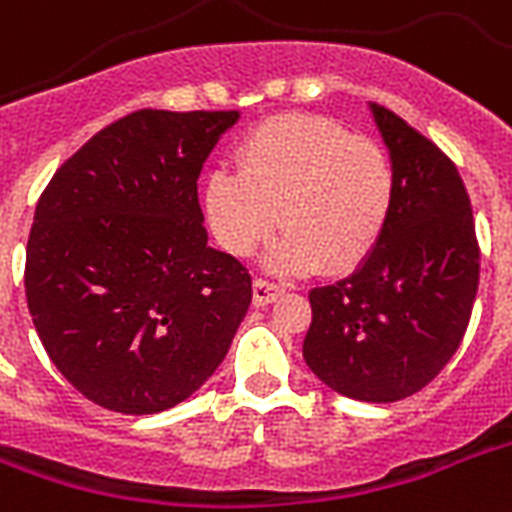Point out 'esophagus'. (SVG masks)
<instances>
[{
    "instance_id": "esophagus-1",
    "label": "esophagus",
    "mask_w": 512,
    "mask_h": 512,
    "mask_svg": "<svg viewBox=\"0 0 512 512\" xmlns=\"http://www.w3.org/2000/svg\"><path fill=\"white\" fill-rule=\"evenodd\" d=\"M279 295H284V287L282 284L271 282V279H255V284H252V300H255V306H268V303H273V300L279 298Z\"/></svg>"
}]
</instances>
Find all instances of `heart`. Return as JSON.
Returning <instances> with one entry per match:
<instances>
[{
    "label": "heart",
    "mask_w": 512,
    "mask_h": 512,
    "mask_svg": "<svg viewBox=\"0 0 512 512\" xmlns=\"http://www.w3.org/2000/svg\"><path fill=\"white\" fill-rule=\"evenodd\" d=\"M206 217L230 255H249L276 225L268 252L279 271L317 263L351 268L373 252L395 204V169L368 136L327 117L279 115L255 126L236 147V171L206 179Z\"/></svg>",
    "instance_id": "1"
}]
</instances>
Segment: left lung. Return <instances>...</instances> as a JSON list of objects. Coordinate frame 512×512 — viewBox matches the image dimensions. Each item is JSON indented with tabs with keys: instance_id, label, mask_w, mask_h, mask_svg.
Here are the masks:
<instances>
[{
	"instance_id": "left-lung-1",
	"label": "left lung",
	"mask_w": 512,
	"mask_h": 512,
	"mask_svg": "<svg viewBox=\"0 0 512 512\" xmlns=\"http://www.w3.org/2000/svg\"><path fill=\"white\" fill-rule=\"evenodd\" d=\"M370 112L395 169V204L360 268L308 292L303 360L338 395L397 403L424 389L459 349L481 249L451 158L381 104Z\"/></svg>"
}]
</instances>
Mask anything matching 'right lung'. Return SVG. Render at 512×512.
Listing matches in <instances>:
<instances>
[{
  "instance_id": "obj_1",
  "label": "right lung",
  "mask_w": 512,
  "mask_h": 512,
  "mask_svg": "<svg viewBox=\"0 0 512 512\" xmlns=\"http://www.w3.org/2000/svg\"><path fill=\"white\" fill-rule=\"evenodd\" d=\"M239 112L139 109L39 195L26 303L61 376L117 413H161L225 360L252 276L206 241L198 177Z\"/></svg>"
}]
</instances>
